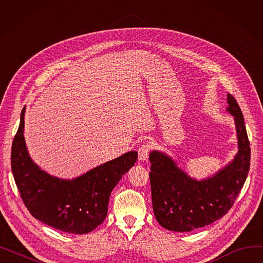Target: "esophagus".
Instances as JSON below:
<instances>
[{"instance_id":"1","label":"esophagus","mask_w":263,"mask_h":263,"mask_svg":"<svg viewBox=\"0 0 263 263\" xmlns=\"http://www.w3.org/2000/svg\"><path fill=\"white\" fill-rule=\"evenodd\" d=\"M149 153H150V145L149 144H143L139 148V159H140V161H147Z\"/></svg>"}]
</instances>
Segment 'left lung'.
<instances>
[{
	"label": "left lung",
	"mask_w": 263,
	"mask_h": 263,
	"mask_svg": "<svg viewBox=\"0 0 263 263\" xmlns=\"http://www.w3.org/2000/svg\"><path fill=\"white\" fill-rule=\"evenodd\" d=\"M227 103V112L236 123L238 154L212 177L196 180L164 153L153 150L149 154L153 206L162 227L187 232L210 225L230 210L240 194L250 171L251 147L242 110L230 93Z\"/></svg>",
	"instance_id": "1"
}]
</instances>
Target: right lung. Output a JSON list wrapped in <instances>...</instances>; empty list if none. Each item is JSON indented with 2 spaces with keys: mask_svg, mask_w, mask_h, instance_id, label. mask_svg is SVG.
Here are the masks:
<instances>
[{
  "mask_svg": "<svg viewBox=\"0 0 263 263\" xmlns=\"http://www.w3.org/2000/svg\"><path fill=\"white\" fill-rule=\"evenodd\" d=\"M23 107L11 147V171L20 196L30 213L44 224L64 232L83 234L102 224L110 192L137 160L129 151L86 174L66 180L53 177L33 162L24 140Z\"/></svg>",
  "mask_w": 263,
  "mask_h": 263,
  "instance_id": "obj_1",
  "label": "right lung"
}]
</instances>
